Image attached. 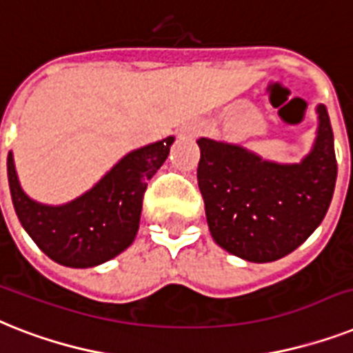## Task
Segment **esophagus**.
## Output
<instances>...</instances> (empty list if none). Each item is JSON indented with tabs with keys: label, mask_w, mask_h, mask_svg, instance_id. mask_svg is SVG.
I'll list each match as a JSON object with an SVG mask.
<instances>
[{
	"label": "esophagus",
	"mask_w": 353,
	"mask_h": 353,
	"mask_svg": "<svg viewBox=\"0 0 353 353\" xmlns=\"http://www.w3.org/2000/svg\"><path fill=\"white\" fill-rule=\"evenodd\" d=\"M181 136L194 137V136H196V130H194V128H185V130H181Z\"/></svg>",
	"instance_id": "1"
}]
</instances>
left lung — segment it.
Listing matches in <instances>:
<instances>
[{
	"instance_id": "obj_1",
	"label": "left lung",
	"mask_w": 353,
	"mask_h": 353,
	"mask_svg": "<svg viewBox=\"0 0 353 353\" xmlns=\"http://www.w3.org/2000/svg\"><path fill=\"white\" fill-rule=\"evenodd\" d=\"M301 163L266 161L239 145L201 137L197 185L206 221L217 245L241 259L270 263L310 237L334 196L337 161L326 107Z\"/></svg>"
}]
</instances>
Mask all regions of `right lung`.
I'll use <instances>...</instances> for the list:
<instances>
[{"mask_svg":"<svg viewBox=\"0 0 353 353\" xmlns=\"http://www.w3.org/2000/svg\"><path fill=\"white\" fill-rule=\"evenodd\" d=\"M174 137L132 150L83 196L48 206L21 190L12 152L7 174L14 210L32 241L59 265L90 268L116 257L136 239L143 196L168 157Z\"/></svg>","mask_w":353,"mask_h":353,"instance_id":"1","label":"right lung"}]
</instances>
